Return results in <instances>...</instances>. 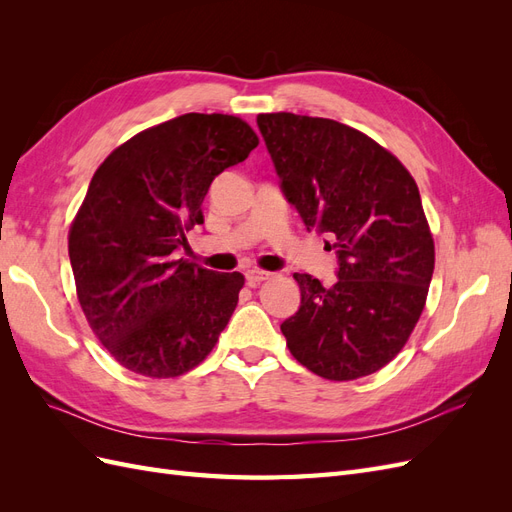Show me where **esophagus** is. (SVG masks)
I'll return each instance as SVG.
<instances>
[{
    "instance_id": "obj_1",
    "label": "esophagus",
    "mask_w": 512,
    "mask_h": 512,
    "mask_svg": "<svg viewBox=\"0 0 512 512\" xmlns=\"http://www.w3.org/2000/svg\"><path fill=\"white\" fill-rule=\"evenodd\" d=\"M271 275H273V273L262 271V269H247V271H245V280H247V284H250V286H256V284H260V282L269 280Z\"/></svg>"
}]
</instances>
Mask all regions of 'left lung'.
<instances>
[{"label": "left lung", "instance_id": "8db88e82", "mask_svg": "<svg viewBox=\"0 0 512 512\" xmlns=\"http://www.w3.org/2000/svg\"><path fill=\"white\" fill-rule=\"evenodd\" d=\"M280 188L337 254V282L294 273L299 312L286 346L327 380H356L391 363L425 307L433 239L412 175L393 153L344 123L294 113L256 119Z\"/></svg>", "mask_w": 512, "mask_h": 512}]
</instances>
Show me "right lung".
I'll return each mask as SVG.
<instances>
[{"mask_svg": "<svg viewBox=\"0 0 512 512\" xmlns=\"http://www.w3.org/2000/svg\"><path fill=\"white\" fill-rule=\"evenodd\" d=\"M258 147L239 117L185 113L138 132L91 177L68 235L91 331L134 374L175 378L207 359L245 277L177 258L211 181Z\"/></svg>", "mask_w": 512, "mask_h": 512, "instance_id": "right-lung-1", "label": "right lung"}]
</instances>
